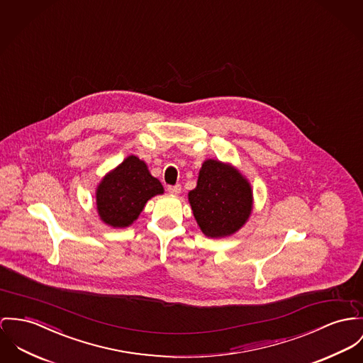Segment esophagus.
I'll list each match as a JSON object with an SVG mask.
<instances>
[{"label": "esophagus", "mask_w": 363, "mask_h": 363, "mask_svg": "<svg viewBox=\"0 0 363 363\" xmlns=\"http://www.w3.org/2000/svg\"><path fill=\"white\" fill-rule=\"evenodd\" d=\"M168 192L171 195H179L181 194V185H174V186H168Z\"/></svg>", "instance_id": "34e87169"}]
</instances>
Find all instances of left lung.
I'll return each mask as SVG.
<instances>
[{"mask_svg": "<svg viewBox=\"0 0 363 363\" xmlns=\"http://www.w3.org/2000/svg\"><path fill=\"white\" fill-rule=\"evenodd\" d=\"M188 199L200 230L213 239L236 233L252 211L249 179L232 164L214 159L201 164Z\"/></svg>", "mask_w": 363, "mask_h": 363, "instance_id": "8db88e82", "label": "left lung"}]
</instances>
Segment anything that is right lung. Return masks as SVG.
<instances>
[{"instance_id":"obj_1","label":"right lung","mask_w":363,"mask_h":363,"mask_svg":"<svg viewBox=\"0 0 363 363\" xmlns=\"http://www.w3.org/2000/svg\"><path fill=\"white\" fill-rule=\"evenodd\" d=\"M164 188L146 163L131 155L96 186V211L101 221L112 228H127L138 220L147 200L163 195Z\"/></svg>"}]
</instances>
